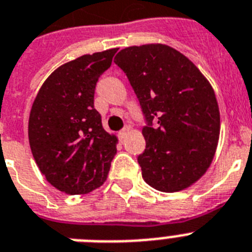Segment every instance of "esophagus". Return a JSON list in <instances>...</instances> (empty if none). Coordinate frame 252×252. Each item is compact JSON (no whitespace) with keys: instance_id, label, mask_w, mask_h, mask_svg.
<instances>
[{"instance_id":"34e87169","label":"esophagus","mask_w":252,"mask_h":252,"mask_svg":"<svg viewBox=\"0 0 252 252\" xmlns=\"http://www.w3.org/2000/svg\"><path fill=\"white\" fill-rule=\"evenodd\" d=\"M128 130H129V128H126V129H123L119 132V134H118V136H119V138L122 139V141L126 137V133H128Z\"/></svg>"}]
</instances>
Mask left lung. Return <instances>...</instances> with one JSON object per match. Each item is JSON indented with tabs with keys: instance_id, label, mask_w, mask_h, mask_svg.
Masks as SVG:
<instances>
[{
	"instance_id": "8db88e82",
	"label": "left lung",
	"mask_w": 252,
	"mask_h": 252,
	"mask_svg": "<svg viewBox=\"0 0 252 252\" xmlns=\"http://www.w3.org/2000/svg\"><path fill=\"white\" fill-rule=\"evenodd\" d=\"M129 79L146 119L142 177L158 191L178 192L206 173L217 151L220 114L210 82L175 48L147 43L123 48L114 59Z\"/></svg>"
}]
</instances>
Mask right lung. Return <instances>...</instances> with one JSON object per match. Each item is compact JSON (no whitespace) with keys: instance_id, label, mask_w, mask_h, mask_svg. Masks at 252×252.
I'll return each mask as SVG.
<instances>
[{"instance_id":"right-lung-1","label":"right lung","mask_w":252,"mask_h":252,"mask_svg":"<svg viewBox=\"0 0 252 252\" xmlns=\"http://www.w3.org/2000/svg\"><path fill=\"white\" fill-rule=\"evenodd\" d=\"M118 48L83 55L48 75L32 105L28 137L44 178L67 194L90 193L106 181L118 137L103 129L94 88Z\"/></svg>"}]
</instances>
